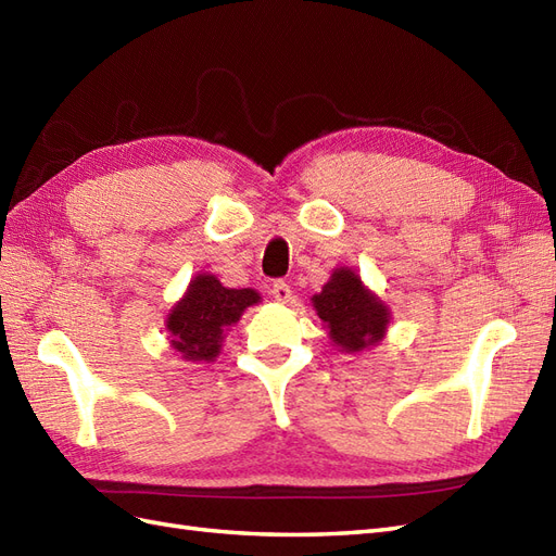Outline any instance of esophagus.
I'll return each instance as SVG.
<instances>
[{"label": "esophagus", "instance_id": "34e87169", "mask_svg": "<svg viewBox=\"0 0 556 556\" xmlns=\"http://www.w3.org/2000/svg\"><path fill=\"white\" fill-rule=\"evenodd\" d=\"M273 295H275V301H279V303H289L291 301V287L287 281H275L273 283Z\"/></svg>", "mask_w": 556, "mask_h": 556}]
</instances>
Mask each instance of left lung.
<instances>
[{
    "instance_id": "8db88e82",
    "label": "left lung",
    "mask_w": 556,
    "mask_h": 556,
    "mask_svg": "<svg viewBox=\"0 0 556 556\" xmlns=\"http://www.w3.org/2000/svg\"><path fill=\"white\" fill-rule=\"evenodd\" d=\"M312 303L319 319L329 326L333 343L348 352L378 343L388 329V307L368 293L362 279L350 269H336Z\"/></svg>"
}]
</instances>
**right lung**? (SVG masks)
I'll return each instance as SVG.
<instances>
[{
  "mask_svg": "<svg viewBox=\"0 0 556 556\" xmlns=\"http://www.w3.org/2000/svg\"><path fill=\"white\" fill-rule=\"evenodd\" d=\"M258 301L253 289H225L213 275L194 277L166 321L170 345L188 362H211L220 352L223 331Z\"/></svg>",
  "mask_w": 556,
  "mask_h": 556,
  "instance_id": "right-lung-1",
  "label": "right lung"
}]
</instances>
